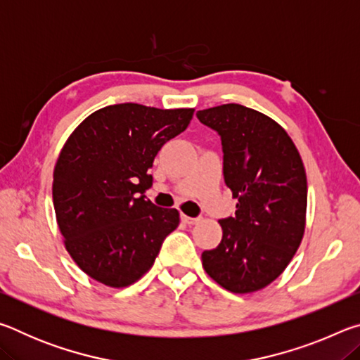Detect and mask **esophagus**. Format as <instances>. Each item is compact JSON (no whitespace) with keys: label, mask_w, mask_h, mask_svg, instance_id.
Masks as SVG:
<instances>
[{"label":"esophagus","mask_w":360,"mask_h":360,"mask_svg":"<svg viewBox=\"0 0 360 360\" xmlns=\"http://www.w3.org/2000/svg\"><path fill=\"white\" fill-rule=\"evenodd\" d=\"M181 219H182V222L187 224V225H193V224H197L200 221L198 217H191V216H186V214H182Z\"/></svg>","instance_id":"1"}]
</instances>
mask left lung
Here are the masks:
<instances>
[{"label":"left lung","instance_id":"8db88e82","mask_svg":"<svg viewBox=\"0 0 360 360\" xmlns=\"http://www.w3.org/2000/svg\"><path fill=\"white\" fill-rule=\"evenodd\" d=\"M221 135L224 179L238 200L221 219L222 240L203 251V268L233 294L266 288L289 265L307 224V173L281 125L255 109L221 105L197 112Z\"/></svg>","mask_w":360,"mask_h":360}]
</instances>
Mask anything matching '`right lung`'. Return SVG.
Wrapping results in <instances>:
<instances>
[{
    "label": "right lung",
    "instance_id": "1",
    "mask_svg": "<svg viewBox=\"0 0 360 360\" xmlns=\"http://www.w3.org/2000/svg\"><path fill=\"white\" fill-rule=\"evenodd\" d=\"M193 111L111 105L66 139L53 168V208L66 251L95 281L117 289L136 283L179 225L178 210L157 208L144 192L157 152L187 129Z\"/></svg>",
    "mask_w": 360,
    "mask_h": 360
}]
</instances>
